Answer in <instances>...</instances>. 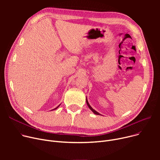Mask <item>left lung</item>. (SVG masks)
<instances>
[{
    "label": "left lung",
    "instance_id": "left-lung-1",
    "mask_svg": "<svg viewBox=\"0 0 160 160\" xmlns=\"http://www.w3.org/2000/svg\"><path fill=\"white\" fill-rule=\"evenodd\" d=\"M86 102H87V104H88V107H89V109H90V110H91V111H92V112H93V113H95V114H96V115H100V113H98V112H96V111H95V110H93V108H91V106H90V105H89V103H88V100H87V99H86Z\"/></svg>",
    "mask_w": 160,
    "mask_h": 160
}]
</instances>
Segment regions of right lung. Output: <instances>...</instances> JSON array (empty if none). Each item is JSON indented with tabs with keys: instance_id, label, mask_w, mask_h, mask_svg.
I'll return each mask as SVG.
<instances>
[{
	"instance_id": "1",
	"label": "right lung",
	"mask_w": 160,
	"mask_h": 160,
	"mask_svg": "<svg viewBox=\"0 0 160 160\" xmlns=\"http://www.w3.org/2000/svg\"><path fill=\"white\" fill-rule=\"evenodd\" d=\"M59 106H60V105H59V106H58V107H57V108H54V110H56V109H57V108H58V107H59Z\"/></svg>"
}]
</instances>
